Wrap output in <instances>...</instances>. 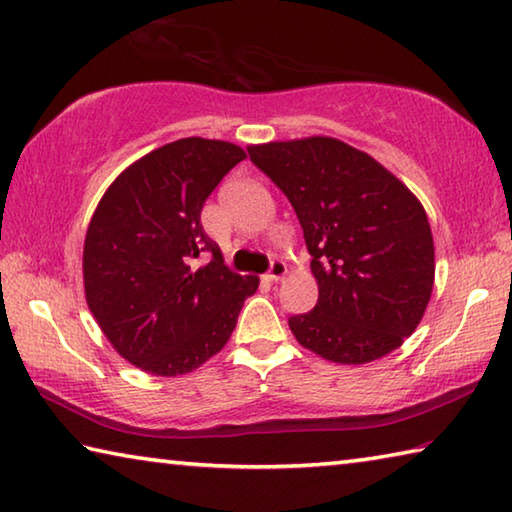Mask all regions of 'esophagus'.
Returning <instances> with one entry per match:
<instances>
[{"instance_id": "esophagus-1", "label": "esophagus", "mask_w": 512, "mask_h": 512, "mask_svg": "<svg viewBox=\"0 0 512 512\" xmlns=\"http://www.w3.org/2000/svg\"><path fill=\"white\" fill-rule=\"evenodd\" d=\"M284 275H287V264H284V262H273L271 268H268V273H266V280L268 282H280Z\"/></svg>"}]
</instances>
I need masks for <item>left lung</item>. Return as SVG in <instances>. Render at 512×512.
<instances>
[{"mask_svg": "<svg viewBox=\"0 0 512 512\" xmlns=\"http://www.w3.org/2000/svg\"><path fill=\"white\" fill-rule=\"evenodd\" d=\"M305 232L318 302L291 316L302 348L343 366L386 357L415 332L436 275L431 225L409 187L336 137L248 146Z\"/></svg>", "mask_w": 512, "mask_h": 512, "instance_id": "1", "label": "left lung"}]
</instances>
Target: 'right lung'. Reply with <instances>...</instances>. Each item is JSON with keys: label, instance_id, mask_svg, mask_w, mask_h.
I'll list each match as a JSON object with an SVG mask.
<instances>
[{"label": "right lung", "instance_id": "obj_1", "mask_svg": "<svg viewBox=\"0 0 512 512\" xmlns=\"http://www.w3.org/2000/svg\"><path fill=\"white\" fill-rule=\"evenodd\" d=\"M241 146L183 137L112 180L83 244L85 302L112 348L155 377L196 370L228 343L259 277L232 273L201 210ZM210 252L211 262H191Z\"/></svg>", "mask_w": 512, "mask_h": 512}]
</instances>
